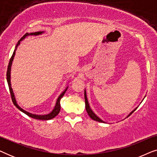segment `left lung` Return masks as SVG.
I'll use <instances>...</instances> for the list:
<instances>
[{
  "label": "left lung",
  "instance_id": "1",
  "mask_svg": "<svg viewBox=\"0 0 157 157\" xmlns=\"http://www.w3.org/2000/svg\"><path fill=\"white\" fill-rule=\"evenodd\" d=\"M84 98H85V104H86V111H87V113H88V114H89V116L93 120H94V121H98V122H104V121H102L101 119H100V118H98L97 116H96L95 113H94V112H93V111L91 110V108H90V106H89V102H88V100H87V96H86V90L84 91ZM136 109H135L134 111H132V112H131L130 113H129V115L128 116H130L131 114H132V113L134 112V111L136 110Z\"/></svg>",
  "mask_w": 157,
  "mask_h": 157
}]
</instances>
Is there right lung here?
<instances>
[{"label": "right lung", "mask_w": 157, "mask_h": 157, "mask_svg": "<svg viewBox=\"0 0 157 157\" xmlns=\"http://www.w3.org/2000/svg\"><path fill=\"white\" fill-rule=\"evenodd\" d=\"M43 33H44V31H38V32H35V33H26L24 36H23L22 38H21L20 40H18V44H16V48H15V50L13 51V53L12 56H11V58H10L9 63H8L7 73H6V76H7V81H8V87H9L10 96H11V99H12L13 103V104L15 105V106H16L17 108L19 109V110L22 111V112L25 113V114L28 115L30 117L33 118V119H38V120H49V119H53V118H54L55 117H56V116L59 113L60 110H61V105H60V101H61V98L63 97L64 94H65L66 90H67V89H68V86L66 87V89L64 90L63 92H62V94H61V95L59 96V98H58V99L56 101V106L54 107V109H53V110L51 111L50 113H48V114H46V115H36V114H33V113H31L28 112V111H26L23 110V109H21V107L18 106V104H17V103H16V98H15V96H14L13 91V89H12V88H11V83H10V68H11L12 62H13V58L15 56V54H16V49H17V48H18V46H19V45H20L21 41V40H23V39H24V38L26 37V36H38V35H40V34Z\"/></svg>", "instance_id": "obj_1"}]
</instances>
